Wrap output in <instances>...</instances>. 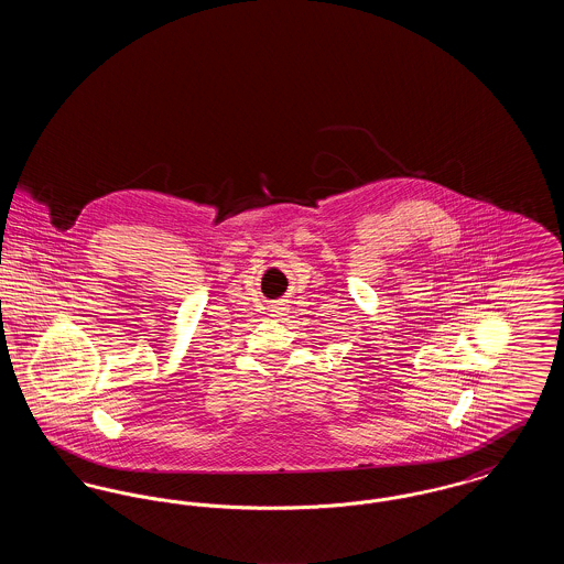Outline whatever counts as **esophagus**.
I'll return each mask as SVG.
<instances>
[{
    "label": "esophagus",
    "mask_w": 564,
    "mask_h": 564,
    "mask_svg": "<svg viewBox=\"0 0 564 564\" xmlns=\"http://www.w3.org/2000/svg\"><path fill=\"white\" fill-rule=\"evenodd\" d=\"M285 313V304L283 302H276L274 306H272V317H281Z\"/></svg>",
    "instance_id": "1"
}]
</instances>
